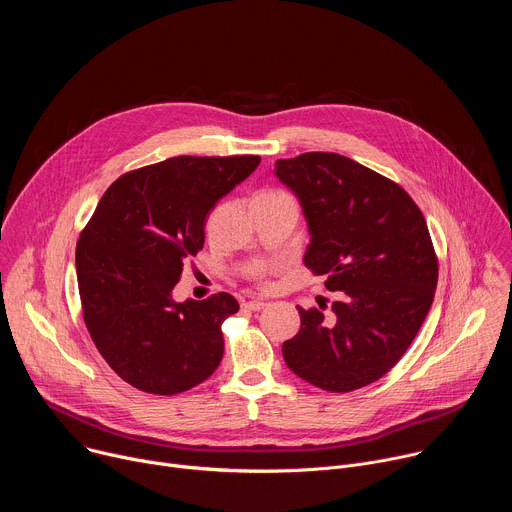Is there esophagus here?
<instances>
[{"label":"esophagus","mask_w":512,"mask_h":512,"mask_svg":"<svg viewBox=\"0 0 512 512\" xmlns=\"http://www.w3.org/2000/svg\"><path fill=\"white\" fill-rule=\"evenodd\" d=\"M267 304L265 302H261V300H251V302H247L245 304V308L247 310H251V312H259V310H263Z\"/></svg>","instance_id":"1"}]
</instances>
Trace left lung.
Wrapping results in <instances>:
<instances>
[{"instance_id": "1", "label": "left lung", "mask_w": 512, "mask_h": 512, "mask_svg": "<svg viewBox=\"0 0 512 512\" xmlns=\"http://www.w3.org/2000/svg\"><path fill=\"white\" fill-rule=\"evenodd\" d=\"M275 176L304 208L306 267L338 291L330 316L298 308L285 364L330 393L367 387L395 367L431 308L437 257L425 218L399 184L340 154L277 160Z\"/></svg>"}]
</instances>
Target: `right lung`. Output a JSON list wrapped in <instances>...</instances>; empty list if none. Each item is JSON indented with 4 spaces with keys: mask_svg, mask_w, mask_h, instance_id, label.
I'll return each instance as SVG.
<instances>
[{
    "mask_svg": "<svg viewBox=\"0 0 512 512\" xmlns=\"http://www.w3.org/2000/svg\"><path fill=\"white\" fill-rule=\"evenodd\" d=\"M259 156H178L117 178L77 243L87 330L109 367L152 395L184 393L223 360L231 294L174 302L204 245L206 214L259 166Z\"/></svg>",
    "mask_w": 512,
    "mask_h": 512,
    "instance_id": "add662e5",
    "label": "right lung"
}]
</instances>
